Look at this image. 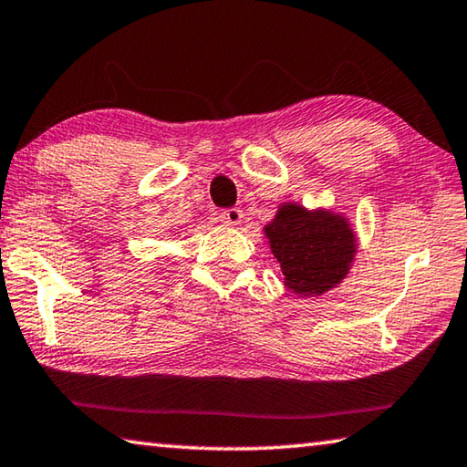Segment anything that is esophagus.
Returning a JSON list of instances; mask_svg holds the SVG:
<instances>
[{
  "label": "esophagus",
  "mask_w": 467,
  "mask_h": 467,
  "mask_svg": "<svg viewBox=\"0 0 467 467\" xmlns=\"http://www.w3.org/2000/svg\"><path fill=\"white\" fill-rule=\"evenodd\" d=\"M243 218V212L239 207H226V210L220 212V222L224 226H239Z\"/></svg>",
  "instance_id": "esophagus-1"
}]
</instances>
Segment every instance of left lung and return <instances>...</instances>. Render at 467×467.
Here are the masks:
<instances>
[{
    "label": "left lung",
    "mask_w": 467,
    "mask_h": 467,
    "mask_svg": "<svg viewBox=\"0 0 467 467\" xmlns=\"http://www.w3.org/2000/svg\"><path fill=\"white\" fill-rule=\"evenodd\" d=\"M265 234L286 286L299 295H320L338 285L353 260V233L332 213L283 205Z\"/></svg>",
    "instance_id": "obj_1"
}]
</instances>
